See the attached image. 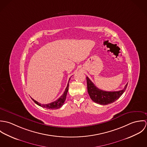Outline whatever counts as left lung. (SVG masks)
Returning <instances> with one entry per match:
<instances>
[{
    "label": "left lung",
    "mask_w": 147,
    "mask_h": 147,
    "mask_svg": "<svg viewBox=\"0 0 147 147\" xmlns=\"http://www.w3.org/2000/svg\"><path fill=\"white\" fill-rule=\"evenodd\" d=\"M86 78L88 93L90 98L94 102L100 105H108L115 102L125 92L127 86V84L122 90L114 92H107L101 90L96 87L88 76Z\"/></svg>",
    "instance_id": "obj_1"
}]
</instances>
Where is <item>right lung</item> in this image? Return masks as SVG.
I'll list each match as a JSON object with an SVG mask.
<instances>
[{
  "label": "right lung",
  "mask_w": 147,
  "mask_h": 147,
  "mask_svg": "<svg viewBox=\"0 0 147 147\" xmlns=\"http://www.w3.org/2000/svg\"><path fill=\"white\" fill-rule=\"evenodd\" d=\"M69 80H70V79H69L68 82H69ZM68 83H69V82H68ZM68 83L67 84V87L65 89V91H64L63 94L58 100H57L54 102H51V103L47 104H41L38 102L37 101H36V100H34V99H33L32 98V99L33 100V101L37 105H38L40 106H41L43 108H46V109H51V110H53V109L55 110V109H59L60 107H61L63 106L65 101L66 96L67 94V92H68V85H69Z\"/></svg>",
  "instance_id": "1"
}]
</instances>
